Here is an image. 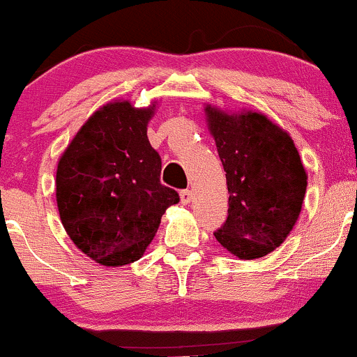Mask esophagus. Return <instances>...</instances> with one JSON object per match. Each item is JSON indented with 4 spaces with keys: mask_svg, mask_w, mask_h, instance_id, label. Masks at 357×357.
Returning <instances> with one entry per match:
<instances>
[{
    "mask_svg": "<svg viewBox=\"0 0 357 357\" xmlns=\"http://www.w3.org/2000/svg\"><path fill=\"white\" fill-rule=\"evenodd\" d=\"M179 197H181V203L183 204H190L191 201V191L190 190H183L179 192Z\"/></svg>",
    "mask_w": 357,
    "mask_h": 357,
    "instance_id": "34e87169",
    "label": "esophagus"
}]
</instances>
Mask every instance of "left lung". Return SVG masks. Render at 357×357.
<instances>
[{
	"mask_svg": "<svg viewBox=\"0 0 357 357\" xmlns=\"http://www.w3.org/2000/svg\"><path fill=\"white\" fill-rule=\"evenodd\" d=\"M204 111L229 192L226 222L214 236L239 259L263 257L281 246L301 213L307 186L301 158L264 114Z\"/></svg>",
	"mask_w": 357,
	"mask_h": 357,
	"instance_id": "8db88e82",
	"label": "left lung"
}]
</instances>
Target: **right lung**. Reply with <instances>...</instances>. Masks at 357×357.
<instances>
[{
	"label": "right lung",
	"mask_w": 357,
	"mask_h": 357,
	"mask_svg": "<svg viewBox=\"0 0 357 357\" xmlns=\"http://www.w3.org/2000/svg\"><path fill=\"white\" fill-rule=\"evenodd\" d=\"M156 106L108 102L86 121L59 158L56 201L71 241L102 266L137 261L179 195L160 181L161 158L149 144Z\"/></svg>",
	"instance_id": "1"
}]
</instances>
